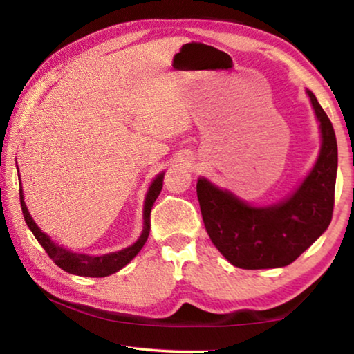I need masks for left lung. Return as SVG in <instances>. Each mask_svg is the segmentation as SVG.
I'll list each match as a JSON object with an SVG mask.
<instances>
[{"mask_svg": "<svg viewBox=\"0 0 354 354\" xmlns=\"http://www.w3.org/2000/svg\"><path fill=\"white\" fill-rule=\"evenodd\" d=\"M320 133V151L313 169L289 195L270 205H251L200 176V209L212 243L225 259L245 270L292 263L323 232L333 217L337 142L333 124L315 95L306 88Z\"/></svg>", "mask_w": 354, "mask_h": 354, "instance_id": "1", "label": "left lung"}]
</instances>
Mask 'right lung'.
<instances>
[{
  "instance_id": "add662e5",
  "label": "right lung",
  "mask_w": 354,
  "mask_h": 354,
  "mask_svg": "<svg viewBox=\"0 0 354 354\" xmlns=\"http://www.w3.org/2000/svg\"><path fill=\"white\" fill-rule=\"evenodd\" d=\"M165 171L158 173L153 178L151 184L147 190L145 201H143V230L137 241L129 245V247L113 251V253H106V254H87V253H76V251H71L65 248L64 245L56 243L53 239L40 230L35 223L31 214L28 211V206L25 203V195H23V187H21V179L19 173V183H20V203H21V211L23 217L29 230L37 239V242L44 247V250L51 257L57 267H61L64 272L77 274V277H88V278H104L109 277V274L117 273L122 270L124 266L134 259L137 253L142 250L143 245H145L147 239L149 236V214H151V209L156 198H158L160 190H162V181H164Z\"/></svg>"
}]
</instances>
